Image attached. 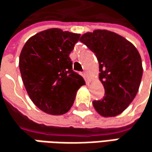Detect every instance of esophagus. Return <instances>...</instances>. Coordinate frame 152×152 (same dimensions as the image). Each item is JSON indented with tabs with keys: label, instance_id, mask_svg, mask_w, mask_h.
<instances>
[{
	"label": "esophagus",
	"instance_id": "obj_1",
	"mask_svg": "<svg viewBox=\"0 0 152 152\" xmlns=\"http://www.w3.org/2000/svg\"><path fill=\"white\" fill-rule=\"evenodd\" d=\"M83 76H84V78H85L86 81L89 80V73H88L87 72H83Z\"/></svg>",
	"mask_w": 152,
	"mask_h": 152
}]
</instances>
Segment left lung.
<instances>
[{
	"label": "left lung",
	"mask_w": 152,
	"mask_h": 152,
	"mask_svg": "<svg viewBox=\"0 0 152 152\" xmlns=\"http://www.w3.org/2000/svg\"><path fill=\"white\" fill-rule=\"evenodd\" d=\"M80 41L94 52L99 61L105 95L93 102L95 110L104 117L120 115L132 102L141 83L142 66L138 50L122 36L105 29L87 32Z\"/></svg>",
	"instance_id": "left-lung-1"
}]
</instances>
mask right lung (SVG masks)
Returning <instances> with one entry per match:
<instances>
[{
    "instance_id": "1",
    "label": "right lung",
    "mask_w": 152,
    "mask_h": 152,
    "mask_svg": "<svg viewBox=\"0 0 152 152\" xmlns=\"http://www.w3.org/2000/svg\"><path fill=\"white\" fill-rule=\"evenodd\" d=\"M80 34L49 28L31 37L19 58V68L29 98L39 109L63 115L72 106L85 80L72 70L69 57Z\"/></svg>"
}]
</instances>
